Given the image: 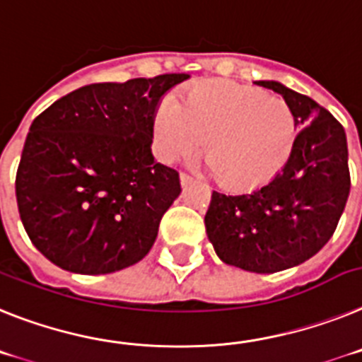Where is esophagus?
Listing matches in <instances>:
<instances>
[{
  "label": "esophagus",
  "mask_w": 362,
  "mask_h": 362,
  "mask_svg": "<svg viewBox=\"0 0 362 362\" xmlns=\"http://www.w3.org/2000/svg\"><path fill=\"white\" fill-rule=\"evenodd\" d=\"M191 182H193V177H191V175H187V173H182V175H180V184L185 187V185H189Z\"/></svg>",
  "instance_id": "34e87169"
}]
</instances>
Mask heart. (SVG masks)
Returning a JSON list of instances; mask_svg holds the SVG:
<instances>
[{
	"mask_svg": "<svg viewBox=\"0 0 362 362\" xmlns=\"http://www.w3.org/2000/svg\"><path fill=\"white\" fill-rule=\"evenodd\" d=\"M224 185L268 180L290 156L297 118L281 96L235 81H202L180 102L163 103L153 122V142L163 162L189 158L202 147Z\"/></svg>",
	"mask_w": 362,
	"mask_h": 362,
	"instance_id": "b5f03b06",
	"label": "heart"
}]
</instances>
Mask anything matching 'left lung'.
<instances>
[{
    "label": "left lung",
    "instance_id": "1",
    "mask_svg": "<svg viewBox=\"0 0 362 362\" xmlns=\"http://www.w3.org/2000/svg\"><path fill=\"white\" fill-rule=\"evenodd\" d=\"M255 83L293 109V149L268 184L244 193L213 191L204 222L222 262L275 273L306 262L332 238L350 194L348 144L342 125L315 100L279 81Z\"/></svg>",
    "mask_w": 362,
    "mask_h": 362
}]
</instances>
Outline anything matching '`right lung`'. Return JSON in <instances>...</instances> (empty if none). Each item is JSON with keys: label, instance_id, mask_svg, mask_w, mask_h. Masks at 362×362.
I'll list each match as a JSON object with an SVG mask.
<instances>
[{"label": "right lung", "instance_id": "right-lung-1", "mask_svg": "<svg viewBox=\"0 0 362 362\" xmlns=\"http://www.w3.org/2000/svg\"><path fill=\"white\" fill-rule=\"evenodd\" d=\"M189 74L90 83L30 125L16 173L23 228L52 264L105 275L140 262L180 194L178 171L155 162L162 96Z\"/></svg>", "mask_w": 362, "mask_h": 362}]
</instances>
